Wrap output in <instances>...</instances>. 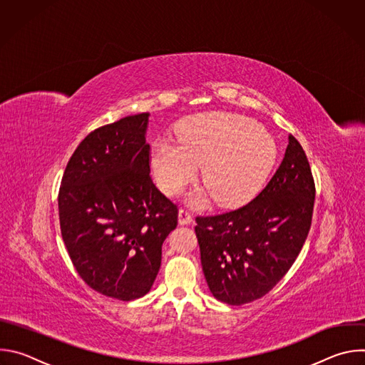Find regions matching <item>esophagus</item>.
<instances>
[{"label":"esophagus","instance_id":"34e87169","mask_svg":"<svg viewBox=\"0 0 365 365\" xmlns=\"http://www.w3.org/2000/svg\"><path fill=\"white\" fill-rule=\"evenodd\" d=\"M193 221V217L190 215V212H187L186 210H180L179 211V224L180 225H187Z\"/></svg>","mask_w":365,"mask_h":365}]
</instances>
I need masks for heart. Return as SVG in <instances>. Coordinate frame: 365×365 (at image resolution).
Listing matches in <instances>:
<instances>
[{
  "instance_id": "obj_1",
  "label": "heart",
  "mask_w": 365,
  "mask_h": 365,
  "mask_svg": "<svg viewBox=\"0 0 365 365\" xmlns=\"http://www.w3.org/2000/svg\"><path fill=\"white\" fill-rule=\"evenodd\" d=\"M178 140L160 138L151 150V166L160 189L182 192L202 166L205 189L196 190L192 205L211 196L222 206L250 200L267 179L277 154L273 137L251 118L230 113H205L186 118Z\"/></svg>"
}]
</instances>
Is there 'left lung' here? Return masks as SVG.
<instances>
[{
	"instance_id": "obj_1",
	"label": "left lung",
	"mask_w": 365,
	"mask_h": 365,
	"mask_svg": "<svg viewBox=\"0 0 365 365\" xmlns=\"http://www.w3.org/2000/svg\"><path fill=\"white\" fill-rule=\"evenodd\" d=\"M314 202L315 183L306 154L289 135L282 165L250 203L196 218L202 270L214 297L241 306L269 293L306 241Z\"/></svg>"
}]
</instances>
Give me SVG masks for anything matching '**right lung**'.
<instances>
[{"label":"right lung","instance_id":"right-lung-1","mask_svg":"<svg viewBox=\"0 0 365 365\" xmlns=\"http://www.w3.org/2000/svg\"><path fill=\"white\" fill-rule=\"evenodd\" d=\"M148 113L88 134L71 158L59 190L61 231L82 280L118 300L147 294L178 207L150 178Z\"/></svg>","mask_w":365,"mask_h":365}]
</instances>
